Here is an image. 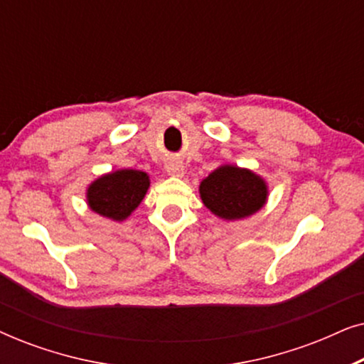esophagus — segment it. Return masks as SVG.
<instances>
[{"mask_svg": "<svg viewBox=\"0 0 364 364\" xmlns=\"http://www.w3.org/2000/svg\"><path fill=\"white\" fill-rule=\"evenodd\" d=\"M166 171H167L168 176H173V177H182V176H183V171H186V168H183L182 162H178V161H171V162H167Z\"/></svg>", "mask_w": 364, "mask_h": 364, "instance_id": "esophagus-1", "label": "esophagus"}]
</instances>
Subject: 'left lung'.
Returning a JSON list of instances; mask_svg holds the SVG:
<instances>
[{
  "label": "left lung",
  "instance_id": "obj_1",
  "mask_svg": "<svg viewBox=\"0 0 364 364\" xmlns=\"http://www.w3.org/2000/svg\"><path fill=\"white\" fill-rule=\"evenodd\" d=\"M200 197L215 215L238 220L260 210L267 200V186L247 168L222 166L203 178Z\"/></svg>",
  "mask_w": 364,
  "mask_h": 364
}]
</instances>
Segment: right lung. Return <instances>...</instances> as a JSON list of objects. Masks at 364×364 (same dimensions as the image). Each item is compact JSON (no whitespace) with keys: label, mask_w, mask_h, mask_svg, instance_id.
<instances>
[{"label":"right lung","mask_w":364,"mask_h":364,"mask_svg":"<svg viewBox=\"0 0 364 364\" xmlns=\"http://www.w3.org/2000/svg\"><path fill=\"white\" fill-rule=\"evenodd\" d=\"M149 188L146 172L124 168L102 176L87 188L89 207L99 215L124 220L142 202Z\"/></svg>","instance_id":"obj_1"}]
</instances>
